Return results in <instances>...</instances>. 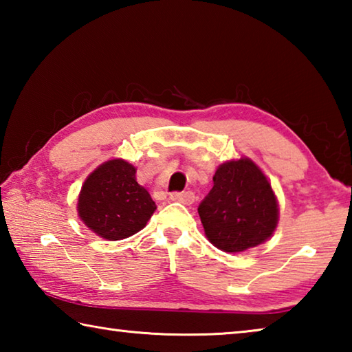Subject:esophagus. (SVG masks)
I'll return each mask as SVG.
<instances>
[{
    "instance_id": "obj_1",
    "label": "esophagus",
    "mask_w": 352,
    "mask_h": 352,
    "mask_svg": "<svg viewBox=\"0 0 352 352\" xmlns=\"http://www.w3.org/2000/svg\"><path fill=\"white\" fill-rule=\"evenodd\" d=\"M194 199H195V195L192 192H189V190H186V192H172L170 194L172 201H180V204H184V205L194 204Z\"/></svg>"
}]
</instances>
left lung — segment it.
I'll list each match as a JSON object with an SVG mask.
<instances>
[{"mask_svg":"<svg viewBox=\"0 0 352 352\" xmlns=\"http://www.w3.org/2000/svg\"><path fill=\"white\" fill-rule=\"evenodd\" d=\"M214 186L199 206L206 239L226 253H241L270 239L279 206L269 178L253 160L241 157L217 168Z\"/></svg>","mask_w":352,"mask_h":352,"instance_id":"1","label":"left lung"}]
</instances>
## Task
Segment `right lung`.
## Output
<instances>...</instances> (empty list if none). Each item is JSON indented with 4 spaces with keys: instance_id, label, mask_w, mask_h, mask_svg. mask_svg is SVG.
I'll return each instance as SVG.
<instances>
[{
    "instance_id": "right-lung-1",
    "label": "right lung",
    "mask_w": 352,
    "mask_h": 352,
    "mask_svg": "<svg viewBox=\"0 0 352 352\" xmlns=\"http://www.w3.org/2000/svg\"><path fill=\"white\" fill-rule=\"evenodd\" d=\"M155 210L148 190L136 182V168L122 158L98 166L83 182L77 200V216L107 241L138 233Z\"/></svg>"
}]
</instances>
